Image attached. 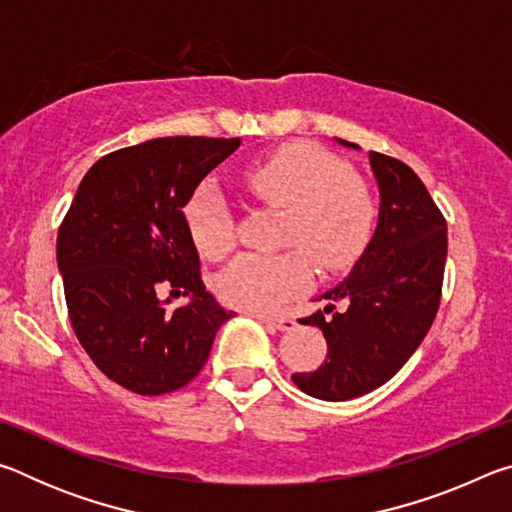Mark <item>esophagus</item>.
Returning a JSON list of instances; mask_svg holds the SVG:
<instances>
[{"mask_svg":"<svg viewBox=\"0 0 512 512\" xmlns=\"http://www.w3.org/2000/svg\"><path fill=\"white\" fill-rule=\"evenodd\" d=\"M253 318H257L259 323H264L273 329H280V332H289V329L296 327V320L291 316H268V314H253Z\"/></svg>","mask_w":512,"mask_h":512,"instance_id":"esophagus-1","label":"esophagus"}]
</instances>
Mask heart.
Returning a JSON list of instances; mask_svg holds the SVG:
<instances>
[{"instance_id":"heart-1","label":"heart","mask_w":512,"mask_h":512,"mask_svg":"<svg viewBox=\"0 0 512 512\" xmlns=\"http://www.w3.org/2000/svg\"><path fill=\"white\" fill-rule=\"evenodd\" d=\"M259 201L287 210L282 255H244L216 280L232 307L273 311L309 289L316 259L325 271H343L366 250L375 203L363 180L339 160L307 142L277 149L241 173ZM185 221L198 253L221 259L235 246L232 219L221 192L201 185L185 205Z\"/></svg>"}]
</instances>
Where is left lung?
Wrapping results in <instances>:
<instances>
[{
  "label": "left lung",
  "instance_id": "1",
  "mask_svg": "<svg viewBox=\"0 0 512 512\" xmlns=\"http://www.w3.org/2000/svg\"><path fill=\"white\" fill-rule=\"evenodd\" d=\"M348 149L357 144L336 140ZM379 216L350 275L320 298L329 305L302 325L323 329L327 361L291 379L302 393L345 402L386 384L418 350L436 318L447 259V223L404 162L370 151ZM343 299L346 309L334 312Z\"/></svg>",
  "mask_w": 512,
  "mask_h": 512
}]
</instances>
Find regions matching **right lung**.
<instances>
[{"mask_svg":"<svg viewBox=\"0 0 512 512\" xmlns=\"http://www.w3.org/2000/svg\"><path fill=\"white\" fill-rule=\"evenodd\" d=\"M239 144L158 137L103 155L60 225L56 259L76 339L103 375L137 395L189 384L235 316L205 289L183 207ZM162 286L190 302L169 310Z\"/></svg>","mask_w":512,"mask_h":512,"instance_id":"obj_1","label":"right lung"}]
</instances>
